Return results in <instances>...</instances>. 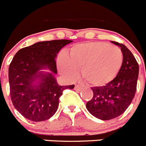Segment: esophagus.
I'll list each match as a JSON object with an SVG mask.
<instances>
[{"label":"esophagus","instance_id":"obj_1","mask_svg":"<svg viewBox=\"0 0 146 146\" xmlns=\"http://www.w3.org/2000/svg\"><path fill=\"white\" fill-rule=\"evenodd\" d=\"M82 89H83V86H81V85H75L74 89L76 91H81Z\"/></svg>","mask_w":146,"mask_h":146}]
</instances>
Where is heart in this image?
Returning <instances> with one entry per match:
<instances>
[{"label":"heart","instance_id":"b5f03b06","mask_svg":"<svg viewBox=\"0 0 146 146\" xmlns=\"http://www.w3.org/2000/svg\"><path fill=\"white\" fill-rule=\"evenodd\" d=\"M120 48L102 42L77 44L63 55L59 62L60 72L74 79L81 69L82 77L87 83L102 86L110 83L120 71L123 64Z\"/></svg>","mask_w":146,"mask_h":146}]
</instances>
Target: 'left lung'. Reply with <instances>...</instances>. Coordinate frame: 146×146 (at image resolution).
<instances>
[{"instance_id":"left-lung-1","label":"left lung","mask_w":146,"mask_h":146,"mask_svg":"<svg viewBox=\"0 0 146 146\" xmlns=\"http://www.w3.org/2000/svg\"><path fill=\"white\" fill-rule=\"evenodd\" d=\"M121 47L123 64L115 79L103 86L92 88L93 98L86 103L89 113L101 120H111L127 109L136 92L139 66L132 52L121 43L111 41Z\"/></svg>"}]
</instances>
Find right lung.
Returning <instances> with one entry per match:
<instances>
[{
	"label": "right lung",
	"mask_w": 146,
	"mask_h": 146,
	"mask_svg": "<svg viewBox=\"0 0 146 146\" xmlns=\"http://www.w3.org/2000/svg\"><path fill=\"white\" fill-rule=\"evenodd\" d=\"M72 42H39L21 49L13 58L8 70L10 95L14 107L27 119L38 122L51 118L57 111L63 91L74 87V84L60 86L54 77L57 74V54ZM46 68L50 73L40 71ZM37 78L38 83L34 85Z\"/></svg>",
	"instance_id": "obj_1"
}]
</instances>
